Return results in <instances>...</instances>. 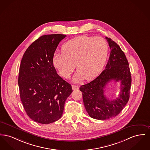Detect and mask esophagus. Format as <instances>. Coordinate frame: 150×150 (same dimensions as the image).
I'll list each match as a JSON object with an SVG mask.
<instances>
[{"label": "esophagus", "mask_w": 150, "mask_h": 150, "mask_svg": "<svg viewBox=\"0 0 150 150\" xmlns=\"http://www.w3.org/2000/svg\"><path fill=\"white\" fill-rule=\"evenodd\" d=\"M72 88L73 90H78L79 89V87L76 85H72Z\"/></svg>", "instance_id": "obj_1"}]
</instances>
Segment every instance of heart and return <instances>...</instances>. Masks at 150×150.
Segmentation results:
<instances>
[{"instance_id":"b5f03b06","label":"heart","mask_w":150,"mask_h":150,"mask_svg":"<svg viewBox=\"0 0 150 150\" xmlns=\"http://www.w3.org/2000/svg\"><path fill=\"white\" fill-rule=\"evenodd\" d=\"M62 52L53 55V65L62 76L67 79L76 64L78 71L72 80L76 83L97 76L105 63L108 46L101 37L81 35L64 44Z\"/></svg>"}]
</instances>
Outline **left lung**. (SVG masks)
Instances as JSON below:
<instances>
[{
  "mask_svg": "<svg viewBox=\"0 0 150 150\" xmlns=\"http://www.w3.org/2000/svg\"><path fill=\"white\" fill-rule=\"evenodd\" d=\"M106 39L111 51L105 70L95 79L81 86L79 89L88 115L100 120L114 117L122 110L129 101L132 84L131 73L125 53L111 38ZM112 80L121 81L120 94L114 100L108 99L105 95V86Z\"/></svg>",
  "mask_w": 150,
  "mask_h": 150,
  "instance_id": "obj_1",
  "label": "left lung"
}]
</instances>
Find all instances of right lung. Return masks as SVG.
Returning <instances> with one entry per match:
<instances>
[{
	"mask_svg": "<svg viewBox=\"0 0 150 150\" xmlns=\"http://www.w3.org/2000/svg\"><path fill=\"white\" fill-rule=\"evenodd\" d=\"M66 35L39 37L24 54L18 84L27 115L38 123H52L62 117L64 103L72 92L70 84L57 73L53 63L55 51Z\"/></svg>",
	"mask_w": 150,
	"mask_h": 150,
	"instance_id": "1",
	"label": "right lung"
}]
</instances>
